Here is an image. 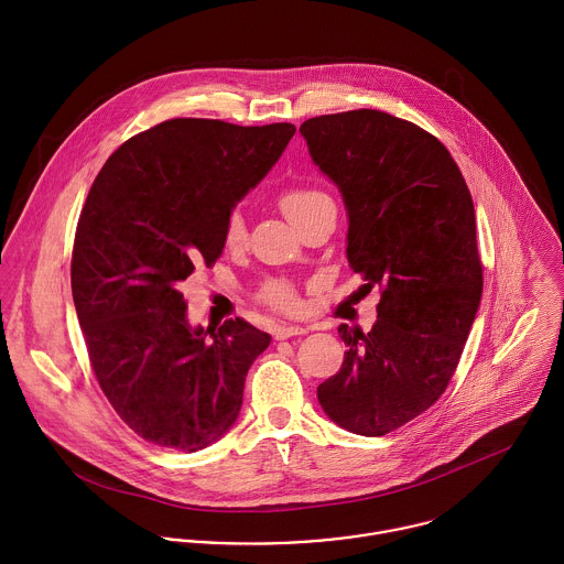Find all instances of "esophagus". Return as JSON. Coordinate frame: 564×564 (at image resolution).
Returning <instances> with one entry per match:
<instances>
[{
    "label": "esophagus",
    "instance_id": "1",
    "mask_svg": "<svg viewBox=\"0 0 564 564\" xmlns=\"http://www.w3.org/2000/svg\"><path fill=\"white\" fill-rule=\"evenodd\" d=\"M306 332H308V327H304V325L282 323V325H278V327L273 329V336H275V340H286V338H291V336H300V334H306Z\"/></svg>",
    "mask_w": 564,
    "mask_h": 564
}]
</instances>
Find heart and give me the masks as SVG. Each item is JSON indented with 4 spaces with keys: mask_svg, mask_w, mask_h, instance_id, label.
<instances>
[{
    "mask_svg": "<svg viewBox=\"0 0 564 564\" xmlns=\"http://www.w3.org/2000/svg\"><path fill=\"white\" fill-rule=\"evenodd\" d=\"M278 204H280L282 213L295 226H300L311 215H315L319 208L329 206L332 199L325 191L317 188V186H289L278 195ZM224 241L230 249H237V247H241L242 242L247 241V228H245V219H242L239 210H232L228 215L226 230H224ZM258 297H260L262 304H267L269 308L280 311V313H295L302 306L297 289L286 280H269L260 289Z\"/></svg>",
    "mask_w": 564,
    "mask_h": 564,
    "instance_id": "b5f03b06",
    "label": "heart"
}]
</instances>
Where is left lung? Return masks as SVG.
Instances as JSON below:
<instances>
[{"mask_svg": "<svg viewBox=\"0 0 564 564\" xmlns=\"http://www.w3.org/2000/svg\"><path fill=\"white\" fill-rule=\"evenodd\" d=\"M340 188L347 260L380 289L371 332L338 327L343 367L317 389L332 421L384 436L445 393L482 297L476 210L447 148L412 121L360 108L302 123Z\"/></svg>", "mask_w": 564, "mask_h": 564, "instance_id": "8db88e82", "label": "left lung"}]
</instances>
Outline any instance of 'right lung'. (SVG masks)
<instances>
[{
  "instance_id": "1",
  "label": "right lung",
  "mask_w": 564,
  "mask_h": 564,
  "mask_svg": "<svg viewBox=\"0 0 564 564\" xmlns=\"http://www.w3.org/2000/svg\"><path fill=\"white\" fill-rule=\"evenodd\" d=\"M293 123L177 117L128 139L97 173L72 253L88 362L141 438L197 452L237 421L245 376L271 336L251 323L191 327L180 282L224 253L232 206L282 156Z\"/></svg>"
}]
</instances>
